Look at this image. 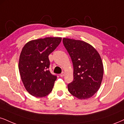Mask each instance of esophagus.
Here are the masks:
<instances>
[{
	"instance_id": "1",
	"label": "esophagus",
	"mask_w": 124,
	"mask_h": 124,
	"mask_svg": "<svg viewBox=\"0 0 124 124\" xmlns=\"http://www.w3.org/2000/svg\"><path fill=\"white\" fill-rule=\"evenodd\" d=\"M64 75H65V72H62V74H60V76L61 77H62V76H64Z\"/></svg>"
}]
</instances>
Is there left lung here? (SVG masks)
I'll return each instance as SVG.
<instances>
[{
  "mask_svg": "<svg viewBox=\"0 0 124 124\" xmlns=\"http://www.w3.org/2000/svg\"><path fill=\"white\" fill-rule=\"evenodd\" d=\"M62 42L74 67V80L68 85V91L80 99L90 98L99 90L103 78L100 55L85 41L64 38Z\"/></svg>",
  "mask_w": 124,
  "mask_h": 124,
  "instance_id": "left-lung-1",
  "label": "left lung"
}]
</instances>
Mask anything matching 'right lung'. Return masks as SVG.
I'll list each match as a JSON object with an SVG mask.
<instances>
[{
  "instance_id": "right-lung-1",
  "label": "right lung",
  "mask_w": 124,
  "mask_h": 124,
  "mask_svg": "<svg viewBox=\"0 0 124 124\" xmlns=\"http://www.w3.org/2000/svg\"><path fill=\"white\" fill-rule=\"evenodd\" d=\"M61 37H46L31 40L22 48L19 71L27 91L36 97H44L52 91L57 76L49 70V55L58 46Z\"/></svg>"
}]
</instances>
